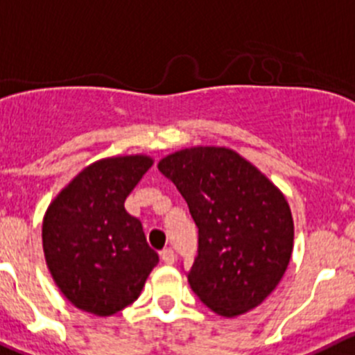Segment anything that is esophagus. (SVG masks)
Segmentation results:
<instances>
[{"label":"esophagus","instance_id":"obj_1","mask_svg":"<svg viewBox=\"0 0 355 355\" xmlns=\"http://www.w3.org/2000/svg\"><path fill=\"white\" fill-rule=\"evenodd\" d=\"M160 258H162V261L167 263V265H172V263H174V259H175L174 249H171V248L164 249V251L160 252Z\"/></svg>","mask_w":355,"mask_h":355}]
</instances>
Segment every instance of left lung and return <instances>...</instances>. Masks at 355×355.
<instances>
[{
    "instance_id": "obj_1",
    "label": "left lung",
    "mask_w": 355,
    "mask_h": 355,
    "mask_svg": "<svg viewBox=\"0 0 355 355\" xmlns=\"http://www.w3.org/2000/svg\"><path fill=\"white\" fill-rule=\"evenodd\" d=\"M158 171L183 195L198 228L187 272L191 291L225 317L258 306L291 259L295 226L284 195L228 148L178 151Z\"/></svg>"
}]
</instances>
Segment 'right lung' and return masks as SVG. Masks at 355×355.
I'll return each instance as SVG.
<instances>
[{
  "mask_svg": "<svg viewBox=\"0 0 355 355\" xmlns=\"http://www.w3.org/2000/svg\"><path fill=\"white\" fill-rule=\"evenodd\" d=\"M151 158L116 157L83 168L43 219V251L53 281L80 310L113 315L134 303L157 266L143 225L125 198L143 180Z\"/></svg>",
  "mask_w": 355,
  "mask_h": 355,
  "instance_id": "1",
  "label": "right lung"
}]
</instances>
